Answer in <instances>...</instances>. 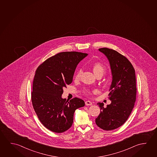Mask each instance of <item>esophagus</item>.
<instances>
[{
    "mask_svg": "<svg viewBox=\"0 0 157 157\" xmlns=\"http://www.w3.org/2000/svg\"><path fill=\"white\" fill-rule=\"evenodd\" d=\"M93 105V103L90 101H85V105Z\"/></svg>",
    "mask_w": 157,
    "mask_h": 157,
    "instance_id": "1",
    "label": "esophagus"
}]
</instances>
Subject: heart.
<instances>
[{
    "mask_svg": "<svg viewBox=\"0 0 157 157\" xmlns=\"http://www.w3.org/2000/svg\"><path fill=\"white\" fill-rule=\"evenodd\" d=\"M105 70V67L102 63H101L100 62H95V63L93 64V71L95 75H97L98 73L100 72L103 73ZM82 70H79L78 71L77 73L75 75L76 79H80L81 75L82 74ZM87 93L90 94V91H87Z\"/></svg>",
    "mask_w": 157,
    "mask_h": 157,
    "instance_id": "b5f03b06",
    "label": "heart"
}]
</instances>
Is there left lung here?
<instances>
[{
  "mask_svg": "<svg viewBox=\"0 0 157 157\" xmlns=\"http://www.w3.org/2000/svg\"><path fill=\"white\" fill-rule=\"evenodd\" d=\"M98 50L109 60L112 82L108 94L111 103L106 108L103 103H98L101 113L95 122L99 128L109 131L123 125L134 108L137 92L135 71L126 57L118 52L106 48Z\"/></svg>",
  "mask_w": 157,
  "mask_h": 157,
  "instance_id": "left-lung-1",
  "label": "left lung"
}]
</instances>
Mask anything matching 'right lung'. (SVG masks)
I'll return each mask as SVG.
<instances>
[{
  "mask_svg": "<svg viewBox=\"0 0 157 157\" xmlns=\"http://www.w3.org/2000/svg\"><path fill=\"white\" fill-rule=\"evenodd\" d=\"M87 55L79 52H59L46 59L36 71L32 102L39 121L50 131H67L72 126L75 111L85 105L80 98L66 100L61 96L63 89L72 83L78 64Z\"/></svg>",
  "mask_w": 157,
  "mask_h": 157,
  "instance_id": "1",
  "label": "right lung"
}]
</instances>
